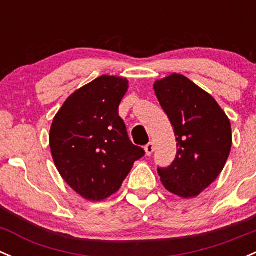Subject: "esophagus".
I'll use <instances>...</instances> for the list:
<instances>
[{
  "label": "esophagus",
  "mask_w": 256,
  "mask_h": 256,
  "mask_svg": "<svg viewBox=\"0 0 256 256\" xmlns=\"http://www.w3.org/2000/svg\"><path fill=\"white\" fill-rule=\"evenodd\" d=\"M144 149H146V156H152L154 152V149H156V146H154L153 142H149L148 144H146V146H144Z\"/></svg>",
  "instance_id": "esophagus-1"
}]
</instances>
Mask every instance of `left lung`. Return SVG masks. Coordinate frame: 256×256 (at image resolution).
<instances>
[{
	"label": "left lung",
	"mask_w": 256,
	"mask_h": 256,
	"mask_svg": "<svg viewBox=\"0 0 256 256\" xmlns=\"http://www.w3.org/2000/svg\"><path fill=\"white\" fill-rule=\"evenodd\" d=\"M156 98L176 136V159L158 174L166 190L199 196L218 178L232 148V126L210 94L182 74L154 84Z\"/></svg>",
	"instance_id": "left-lung-1"
}]
</instances>
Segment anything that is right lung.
I'll list each match as a JSON object with an SVG mask.
<instances>
[{
  "label": "right lung",
  "mask_w": 256,
  "mask_h": 256,
  "mask_svg": "<svg viewBox=\"0 0 256 256\" xmlns=\"http://www.w3.org/2000/svg\"><path fill=\"white\" fill-rule=\"evenodd\" d=\"M128 80L100 76L68 97L53 120L50 146L66 183L88 200L120 190L134 162L144 156L118 114Z\"/></svg>",
  "instance_id": "obj_1"
}]
</instances>
